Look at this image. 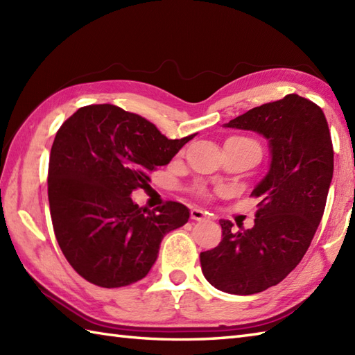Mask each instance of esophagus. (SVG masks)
<instances>
[{"label": "esophagus", "instance_id": "obj_1", "mask_svg": "<svg viewBox=\"0 0 355 355\" xmlns=\"http://www.w3.org/2000/svg\"><path fill=\"white\" fill-rule=\"evenodd\" d=\"M191 218L195 221H205V220H209V215H207V212H205V210H201L198 207H193L191 210Z\"/></svg>", "mask_w": 355, "mask_h": 355}]
</instances>
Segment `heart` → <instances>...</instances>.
<instances>
[{
	"label": "heart",
	"instance_id": "heart-1",
	"mask_svg": "<svg viewBox=\"0 0 355 355\" xmlns=\"http://www.w3.org/2000/svg\"><path fill=\"white\" fill-rule=\"evenodd\" d=\"M243 140H247V139H243ZM248 141H250V140H248ZM253 143V141H252Z\"/></svg>",
	"mask_w": 355,
	"mask_h": 355
}]
</instances>
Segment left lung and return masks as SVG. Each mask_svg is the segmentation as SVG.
<instances>
[{
    "mask_svg": "<svg viewBox=\"0 0 355 355\" xmlns=\"http://www.w3.org/2000/svg\"><path fill=\"white\" fill-rule=\"evenodd\" d=\"M268 141L270 164L252 195L261 198L252 229L233 232L221 220L223 241L200 254L215 288L254 294L285 279L302 261L325 210L334 150L323 111L297 94L263 103L224 123Z\"/></svg>",
    "mask_w": 355,
    "mask_h": 355,
    "instance_id": "1",
    "label": "left lung"
}]
</instances>
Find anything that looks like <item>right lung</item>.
<instances>
[{
  "label": "right lung",
  "instance_id": "right-lung-1",
  "mask_svg": "<svg viewBox=\"0 0 355 355\" xmlns=\"http://www.w3.org/2000/svg\"><path fill=\"white\" fill-rule=\"evenodd\" d=\"M197 134L168 139L154 123L116 105L79 108L59 128L49 163V202L58 244L94 285L117 288L153 268L166 233L189 220L175 201L149 210L132 191Z\"/></svg>",
  "mask_w": 355,
  "mask_h": 355
}]
</instances>
